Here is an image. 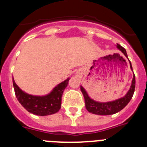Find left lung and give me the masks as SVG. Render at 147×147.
I'll use <instances>...</instances> for the list:
<instances>
[{
    "mask_svg": "<svg viewBox=\"0 0 147 147\" xmlns=\"http://www.w3.org/2000/svg\"><path fill=\"white\" fill-rule=\"evenodd\" d=\"M117 48L125 55L126 57L128 58L127 57V51H126L124 48L121 46L119 44H117ZM129 65H130V68L132 70V64H131L130 61H129ZM135 88H136V77H135L134 74L132 81V85H131L129 91L127 92V93L124 97L119 98L117 100H115V101H113V102H104V103L102 102H102H96V101L90 98L89 96L87 93L86 90L83 88L82 86L80 87L82 93L84 98H85V107H86L87 110H88V112L91 113L93 114H96V115H101L115 114L116 113L119 112L124 107H125L127 104L129 102L131 98H132V96H133V93H134L135 91Z\"/></svg>",
    "mask_w": 147,
    "mask_h": 147,
    "instance_id": "1",
    "label": "left lung"
}]
</instances>
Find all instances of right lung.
<instances>
[{"instance_id": "right-lung-1", "label": "right lung", "mask_w": 147, "mask_h": 147, "mask_svg": "<svg viewBox=\"0 0 147 147\" xmlns=\"http://www.w3.org/2000/svg\"><path fill=\"white\" fill-rule=\"evenodd\" d=\"M69 78L59 83L49 94L44 96H37L26 93L16 85L14 78L13 86L18 102L27 111L37 115H49L57 113L61 107L62 96L67 87Z\"/></svg>"}]
</instances>
